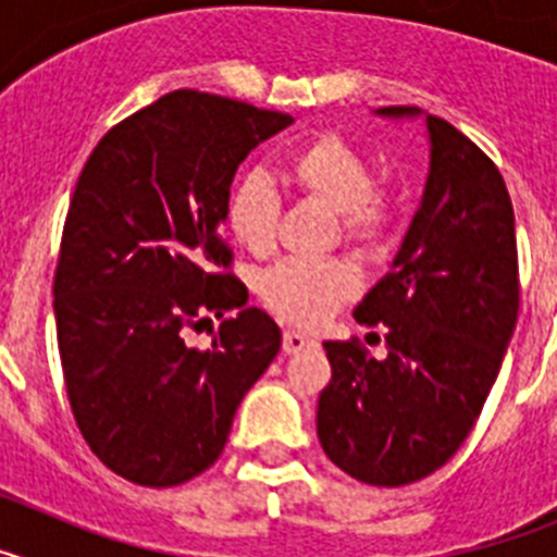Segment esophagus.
<instances>
[{
	"label": "esophagus",
	"instance_id": "obj_1",
	"mask_svg": "<svg viewBox=\"0 0 557 557\" xmlns=\"http://www.w3.org/2000/svg\"><path fill=\"white\" fill-rule=\"evenodd\" d=\"M314 346H318V339L307 337V334L284 332V339H282L284 354H301V351H307V348H314Z\"/></svg>",
	"mask_w": 557,
	"mask_h": 557
}]
</instances>
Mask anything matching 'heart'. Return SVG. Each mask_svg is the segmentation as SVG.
Returning <instances> with one entry per match:
<instances>
[{
    "label": "heart",
    "instance_id": "obj_1",
    "mask_svg": "<svg viewBox=\"0 0 557 557\" xmlns=\"http://www.w3.org/2000/svg\"><path fill=\"white\" fill-rule=\"evenodd\" d=\"M282 178L289 191L337 214L343 243L357 250L385 248L398 206L391 189L373 184L368 156L337 133H314L282 156ZM282 195L259 172L236 181L225 200V225L253 256L275 248ZM359 293V275L339 259H284L264 270L259 298L282 321L318 326Z\"/></svg>",
    "mask_w": 557,
    "mask_h": 557
}]
</instances>
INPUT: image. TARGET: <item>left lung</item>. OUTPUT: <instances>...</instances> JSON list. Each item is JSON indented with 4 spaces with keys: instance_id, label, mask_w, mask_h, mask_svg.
Instances as JSON below:
<instances>
[{
    "instance_id": "8db88e82",
    "label": "left lung",
    "mask_w": 557,
    "mask_h": 557,
    "mask_svg": "<svg viewBox=\"0 0 557 557\" xmlns=\"http://www.w3.org/2000/svg\"><path fill=\"white\" fill-rule=\"evenodd\" d=\"M418 116V108H382ZM430 175L391 273L354 318L385 332V359L351 339L323 343L332 382L318 437L354 480L398 488L462 446L519 318V253L508 186L455 125L426 113ZM379 339V334H376Z\"/></svg>"
}]
</instances>
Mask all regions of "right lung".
<instances>
[{"instance_id":"right-lung-1","label":"right lung","mask_w":557,"mask_h":557,"mask_svg":"<svg viewBox=\"0 0 557 557\" xmlns=\"http://www.w3.org/2000/svg\"><path fill=\"white\" fill-rule=\"evenodd\" d=\"M287 125L181 88L113 125L77 178L52 284L63 382L88 449L136 485L203 474L282 348L273 318L245 307L220 223L236 166ZM211 313L212 348L186 347Z\"/></svg>"}]
</instances>
